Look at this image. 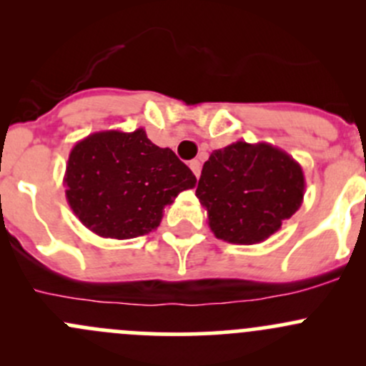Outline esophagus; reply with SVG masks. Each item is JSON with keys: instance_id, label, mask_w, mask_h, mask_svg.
Here are the masks:
<instances>
[{"instance_id": "1", "label": "esophagus", "mask_w": 366, "mask_h": 366, "mask_svg": "<svg viewBox=\"0 0 366 366\" xmlns=\"http://www.w3.org/2000/svg\"><path fill=\"white\" fill-rule=\"evenodd\" d=\"M189 168H191V172L194 173V175H197V179L198 177H200V172H202V162L198 161V159H193L189 162Z\"/></svg>"}]
</instances>
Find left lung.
<instances>
[{
    "instance_id": "8db88e82",
    "label": "left lung",
    "mask_w": 366,
    "mask_h": 366,
    "mask_svg": "<svg viewBox=\"0 0 366 366\" xmlns=\"http://www.w3.org/2000/svg\"><path fill=\"white\" fill-rule=\"evenodd\" d=\"M305 187L301 164L285 150L264 142H235L210 154L197 197L217 239L258 244L292 217Z\"/></svg>"
}]
</instances>
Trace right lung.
<instances>
[{
	"instance_id": "add662e5",
	"label": "right lung",
	"mask_w": 366,
	"mask_h": 366,
	"mask_svg": "<svg viewBox=\"0 0 366 366\" xmlns=\"http://www.w3.org/2000/svg\"><path fill=\"white\" fill-rule=\"evenodd\" d=\"M65 197L81 223L104 239H134L159 227L162 212L197 177L173 150L132 132L99 131L70 150Z\"/></svg>"
}]
</instances>
